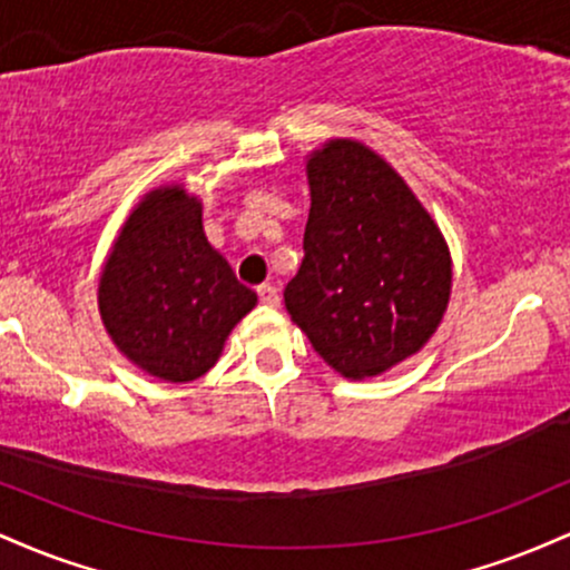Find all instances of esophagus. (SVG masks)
<instances>
[{
	"mask_svg": "<svg viewBox=\"0 0 570 570\" xmlns=\"http://www.w3.org/2000/svg\"><path fill=\"white\" fill-rule=\"evenodd\" d=\"M257 294H259V303H263V305H271V307L281 305V292L276 289V286H271V284L259 286Z\"/></svg>",
	"mask_w": 570,
	"mask_h": 570,
	"instance_id": "1",
	"label": "esophagus"
}]
</instances>
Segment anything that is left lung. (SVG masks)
Wrapping results in <instances>:
<instances>
[{"label": "left lung", "mask_w": 570, "mask_h": 570, "mask_svg": "<svg viewBox=\"0 0 570 570\" xmlns=\"http://www.w3.org/2000/svg\"><path fill=\"white\" fill-rule=\"evenodd\" d=\"M305 257L284 289L292 322L351 381L381 375L429 343L448 311L453 263L431 214L362 141L307 158Z\"/></svg>", "instance_id": "8db88e82"}]
</instances>
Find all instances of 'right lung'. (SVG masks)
<instances>
[{
    "mask_svg": "<svg viewBox=\"0 0 570 570\" xmlns=\"http://www.w3.org/2000/svg\"><path fill=\"white\" fill-rule=\"evenodd\" d=\"M257 305L203 233V206L181 185L144 195L98 281L109 337L136 367L189 383L217 364L233 326Z\"/></svg>",
    "mask_w": 570,
    "mask_h": 570,
    "instance_id": "1",
    "label": "right lung"
}]
</instances>
